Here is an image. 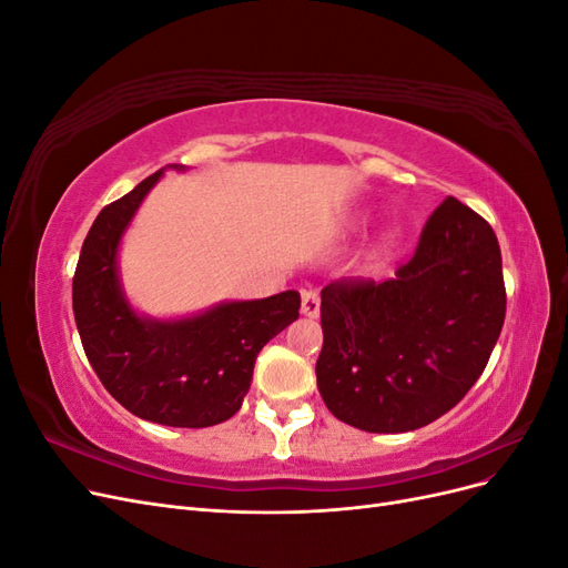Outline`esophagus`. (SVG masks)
Wrapping results in <instances>:
<instances>
[{"label":"esophagus","mask_w":568,"mask_h":568,"mask_svg":"<svg viewBox=\"0 0 568 568\" xmlns=\"http://www.w3.org/2000/svg\"><path fill=\"white\" fill-rule=\"evenodd\" d=\"M301 313L305 317H317L320 315V296H317V291H313V288L301 291Z\"/></svg>","instance_id":"esophagus-1"}]
</instances>
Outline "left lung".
<instances>
[{
	"label": "left lung",
	"instance_id": "1",
	"mask_svg": "<svg viewBox=\"0 0 568 568\" xmlns=\"http://www.w3.org/2000/svg\"><path fill=\"white\" fill-rule=\"evenodd\" d=\"M505 307L493 227L448 196L393 280L322 288L315 374L324 405L369 434L436 422L484 374Z\"/></svg>",
	"mask_w": 568,
	"mask_h": 568
}]
</instances>
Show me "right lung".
Segmentation results:
<instances>
[{
	"mask_svg": "<svg viewBox=\"0 0 568 568\" xmlns=\"http://www.w3.org/2000/svg\"><path fill=\"white\" fill-rule=\"evenodd\" d=\"M163 173L165 168L97 215L75 267L73 313L92 369L120 405L153 424L203 428L236 415L257 353L298 320L301 294L222 301L170 320L136 313L120 280L118 251Z\"/></svg>",
	"mask_w": 568,
	"mask_h": 568,
	"instance_id": "1",
	"label": "right lung"
}]
</instances>
